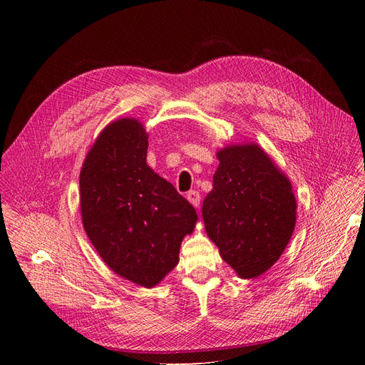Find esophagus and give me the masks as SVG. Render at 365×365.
I'll return each mask as SVG.
<instances>
[{"instance_id": "34e87169", "label": "esophagus", "mask_w": 365, "mask_h": 365, "mask_svg": "<svg viewBox=\"0 0 365 365\" xmlns=\"http://www.w3.org/2000/svg\"><path fill=\"white\" fill-rule=\"evenodd\" d=\"M186 198L189 200V202L192 204L194 207H200L201 197H200V192H198V190H189V192L186 194Z\"/></svg>"}]
</instances>
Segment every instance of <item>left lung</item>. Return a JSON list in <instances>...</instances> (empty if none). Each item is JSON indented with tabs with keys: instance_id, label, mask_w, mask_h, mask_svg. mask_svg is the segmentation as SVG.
I'll use <instances>...</instances> for the list:
<instances>
[{
	"instance_id": "obj_1",
	"label": "left lung",
	"mask_w": 365,
	"mask_h": 365,
	"mask_svg": "<svg viewBox=\"0 0 365 365\" xmlns=\"http://www.w3.org/2000/svg\"><path fill=\"white\" fill-rule=\"evenodd\" d=\"M217 158L213 190L202 202L205 231L241 278H256L293 235L292 185L257 145L227 146Z\"/></svg>"
}]
</instances>
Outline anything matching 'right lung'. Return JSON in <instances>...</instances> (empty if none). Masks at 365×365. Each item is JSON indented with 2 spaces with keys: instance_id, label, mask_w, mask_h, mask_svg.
<instances>
[{
  "instance_id": "obj_1",
  "label": "right lung",
  "mask_w": 365,
  "mask_h": 365,
  "mask_svg": "<svg viewBox=\"0 0 365 365\" xmlns=\"http://www.w3.org/2000/svg\"><path fill=\"white\" fill-rule=\"evenodd\" d=\"M148 134L138 120L109 124L80 175L86 234L113 272L157 285L179 263L198 220L192 204L146 164Z\"/></svg>"
}]
</instances>
